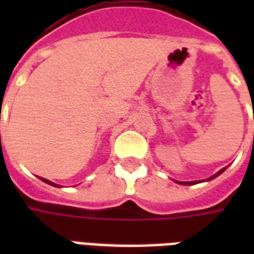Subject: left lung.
Listing matches in <instances>:
<instances>
[{"mask_svg": "<svg viewBox=\"0 0 254 254\" xmlns=\"http://www.w3.org/2000/svg\"><path fill=\"white\" fill-rule=\"evenodd\" d=\"M223 171H224V169H222V170L218 171V173H216L215 176H212V177H211V178H208V180H213L215 177H218L219 174H222ZM197 182H198V181H194V182H180V184H182V185H193V184H197Z\"/></svg>", "mask_w": 254, "mask_h": 254, "instance_id": "8db88e82", "label": "left lung"}]
</instances>
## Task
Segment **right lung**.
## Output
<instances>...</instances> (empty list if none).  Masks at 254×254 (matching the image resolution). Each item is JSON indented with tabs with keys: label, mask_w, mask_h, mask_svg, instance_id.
Returning <instances> with one entry per match:
<instances>
[{
	"label": "right lung",
	"mask_w": 254,
	"mask_h": 254,
	"mask_svg": "<svg viewBox=\"0 0 254 254\" xmlns=\"http://www.w3.org/2000/svg\"><path fill=\"white\" fill-rule=\"evenodd\" d=\"M41 180H42V181H43V182H46V184H49V185H53V187H58V185H56L54 182L49 181V180H45V178H41Z\"/></svg>",
	"instance_id": "1"
}]
</instances>
